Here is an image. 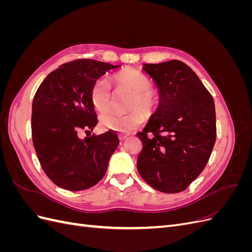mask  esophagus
Here are the masks:
<instances>
[{
  "mask_svg": "<svg viewBox=\"0 0 252 252\" xmlns=\"http://www.w3.org/2000/svg\"><path fill=\"white\" fill-rule=\"evenodd\" d=\"M128 135H129L128 133H121V134H119V139H120L121 142H123Z\"/></svg>",
  "mask_w": 252,
  "mask_h": 252,
  "instance_id": "obj_1",
  "label": "esophagus"
}]
</instances>
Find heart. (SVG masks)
<instances>
[{
	"mask_svg": "<svg viewBox=\"0 0 252 252\" xmlns=\"http://www.w3.org/2000/svg\"><path fill=\"white\" fill-rule=\"evenodd\" d=\"M117 89L130 94L127 102L125 116L108 114L101 119V126L106 130L129 132L138 128L144 121V114H150L157 105V98L151 91V82L144 73L135 69H125L113 74L110 78ZM90 100L98 116L102 117L110 111L111 86L107 80L96 81L91 88Z\"/></svg>",
	"mask_w": 252,
	"mask_h": 252,
	"instance_id": "obj_1",
	"label": "heart"
}]
</instances>
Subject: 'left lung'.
Instances as JSON below:
<instances>
[{"label":"left lung","mask_w":252,"mask_h":252,"mask_svg":"<svg viewBox=\"0 0 252 252\" xmlns=\"http://www.w3.org/2000/svg\"><path fill=\"white\" fill-rule=\"evenodd\" d=\"M156 83L158 108L142 132L136 167L143 180L165 193L185 190L207 164L217 138L213 97L195 72L178 60L144 64Z\"/></svg>","instance_id":"left-lung-1"}]
</instances>
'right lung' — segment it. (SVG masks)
Returning a JSON list of instances; mask_svg holds the SVG:
<instances>
[{
	"label": "right lung",
	"mask_w": 252,
	"mask_h": 252,
	"mask_svg": "<svg viewBox=\"0 0 252 252\" xmlns=\"http://www.w3.org/2000/svg\"><path fill=\"white\" fill-rule=\"evenodd\" d=\"M118 65L77 60L50 72L32 102V132L37 158L47 177L59 187L80 191L94 186L107 170L119 145L114 131L81 139L97 124L90 100L98 78Z\"/></svg>",
	"instance_id": "right-lung-1"
}]
</instances>
